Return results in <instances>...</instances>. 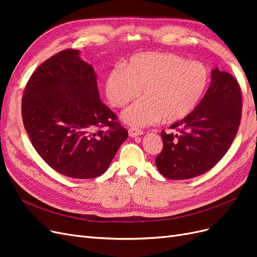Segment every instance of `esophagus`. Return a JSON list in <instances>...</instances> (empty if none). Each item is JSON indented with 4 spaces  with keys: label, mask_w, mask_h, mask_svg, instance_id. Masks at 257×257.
Here are the masks:
<instances>
[{
    "label": "esophagus",
    "mask_w": 257,
    "mask_h": 257,
    "mask_svg": "<svg viewBox=\"0 0 257 257\" xmlns=\"http://www.w3.org/2000/svg\"><path fill=\"white\" fill-rule=\"evenodd\" d=\"M128 134L131 137H136L144 134V132L141 128H137V127H131L128 128Z\"/></svg>",
    "instance_id": "esophagus-1"
}]
</instances>
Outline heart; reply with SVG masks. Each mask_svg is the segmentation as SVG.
Segmentation results:
<instances>
[{"label": "heart", "instance_id": "b5f03b06", "mask_svg": "<svg viewBox=\"0 0 257 257\" xmlns=\"http://www.w3.org/2000/svg\"><path fill=\"white\" fill-rule=\"evenodd\" d=\"M208 84L204 64L167 53H145L132 58L125 69L115 68L106 83L107 97L114 107H124L142 90L143 99L123 113L135 126L175 122L190 114Z\"/></svg>", "mask_w": 257, "mask_h": 257}]
</instances>
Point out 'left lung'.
Segmentation results:
<instances>
[{
	"label": "left lung",
	"instance_id": "obj_1",
	"mask_svg": "<svg viewBox=\"0 0 257 257\" xmlns=\"http://www.w3.org/2000/svg\"><path fill=\"white\" fill-rule=\"evenodd\" d=\"M205 96L190 114L174 123L175 133L161 132L163 150L155 159L159 172L170 180H185L216 165L236 137L242 94L229 73L215 68Z\"/></svg>",
	"mask_w": 257,
	"mask_h": 257
}]
</instances>
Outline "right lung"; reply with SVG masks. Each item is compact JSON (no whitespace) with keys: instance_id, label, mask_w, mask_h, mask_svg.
Listing matches in <instances>:
<instances>
[{"instance_id":"1","label":"right lung","mask_w":257,"mask_h":257,"mask_svg":"<svg viewBox=\"0 0 257 257\" xmlns=\"http://www.w3.org/2000/svg\"><path fill=\"white\" fill-rule=\"evenodd\" d=\"M23 125L41 158L76 179L103 175L128 136L99 99L94 68L76 49L46 60L22 95Z\"/></svg>"}]
</instances>
